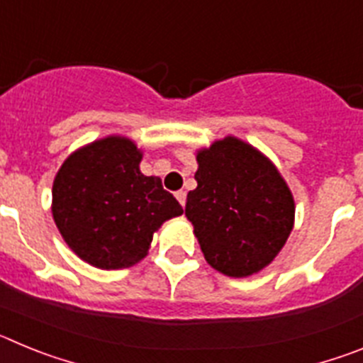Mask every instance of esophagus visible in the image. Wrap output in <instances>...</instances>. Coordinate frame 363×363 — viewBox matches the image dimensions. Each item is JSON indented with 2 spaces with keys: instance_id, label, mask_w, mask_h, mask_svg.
Instances as JSON below:
<instances>
[{
  "instance_id": "1",
  "label": "esophagus",
  "mask_w": 363,
  "mask_h": 363,
  "mask_svg": "<svg viewBox=\"0 0 363 363\" xmlns=\"http://www.w3.org/2000/svg\"><path fill=\"white\" fill-rule=\"evenodd\" d=\"M176 200L179 201V205H182V207H185V201H187V192L185 191L176 192Z\"/></svg>"
}]
</instances>
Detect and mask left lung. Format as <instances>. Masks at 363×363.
<instances>
[{"instance_id": "1", "label": "left lung", "mask_w": 363, "mask_h": 363, "mask_svg": "<svg viewBox=\"0 0 363 363\" xmlns=\"http://www.w3.org/2000/svg\"><path fill=\"white\" fill-rule=\"evenodd\" d=\"M185 216L207 264L233 278L264 271L294 227V198L277 165L236 136L196 150Z\"/></svg>"}]
</instances>
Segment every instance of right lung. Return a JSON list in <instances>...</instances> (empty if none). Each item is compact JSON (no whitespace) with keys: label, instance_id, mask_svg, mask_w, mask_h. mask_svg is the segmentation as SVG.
<instances>
[{"label":"right lung","instance_id":"add662e5","mask_svg":"<svg viewBox=\"0 0 363 363\" xmlns=\"http://www.w3.org/2000/svg\"><path fill=\"white\" fill-rule=\"evenodd\" d=\"M142 158L130 138L111 134L74 150L54 178V223L92 267H133L147 256L154 233L184 213L158 176L142 174Z\"/></svg>","mask_w":363,"mask_h":363}]
</instances>
